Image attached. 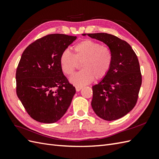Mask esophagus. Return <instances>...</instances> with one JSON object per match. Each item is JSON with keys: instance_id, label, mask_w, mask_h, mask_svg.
Segmentation results:
<instances>
[{"instance_id": "obj_1", "label": "esophagus", "mask_w": 159, "mask_h": 159, "mask_svg": "<svg viewBox=\"0 0 159 159\" xmlns=\"http://www.w3.org/2000/svg\"><path fill=\"white\" fill-rule=\"evenodd\" d=\"M75 88H76V92H79V91H80V90L82 89L83 87H80V86H76V87H75Z\"/></svg>"}]
</instances>
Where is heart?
Instances as JSON below:
<instances>
[{
  "label": "heart",
  "mask_w": 159,
  "mask_h": 159,
  "mask_svg": "<svg viewBox=\"0 0 159 159\" xmlns=\"http://www.w3.org/2000/svg\"><path fill=\"white\" fill-rule=\"evenodd\" d=\"M60 66L67 76L72 75L81 63L82 70L70 78V81L76 86H83L94 79L101 80L109 74L113 63V53L109 46L98 42L86 39L73 48V55L64 51L60 57Z\"/></svg>",
  "instance_id": "1"
}]
</instances>
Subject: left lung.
<instances>
[{
  "label": "left lung",
  "mask_w": 159,
  "mask_h": 159,
  "mask_svg": "<svg viewBox=\"0 0 159 159\" xmlns=\"http://www.w3.org/2000/svg\"><path fill=\"white\" fill-rule=\"evenodd\" d=\"M90 38L104 42L113 53L109 74L92 87V109L107 121L124 117L136 105L142 83L137 56L129 43L105 33H87Z\"/></svg>",
  "instance_id": "8db88e82"
}]
</instances>
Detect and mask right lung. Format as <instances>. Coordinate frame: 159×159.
<instances>
[{"label": "right lung", "mask_w": 159, "mask_h": 159, "mask_svg": "<svg viewBox=\"0 0 159 159\" xmlns=\"http://www.w3.org/2000/svg\"><path fill=\"white\" fill-rule=\"evenodd\" d=\"M76 36L50 34L24 50L16 70V93L33 120L51 124L68 109L76 89L64 75L60 57Z\"/></svg>", "instance_id": "obj_1"}]
</instances>
